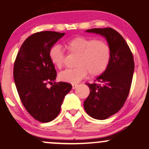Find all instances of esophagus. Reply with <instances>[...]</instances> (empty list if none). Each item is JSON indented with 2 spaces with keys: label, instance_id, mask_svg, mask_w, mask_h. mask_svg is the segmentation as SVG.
Wrapping results in <instances>:
<instances>
[{
  "label": "esophagus",
  "instance_id": "esophagus-1",
  "mask_svg": "<svg viewBox=\"0 0 149 149\" xmlns=\"http://www.w3.org/2000/svg\"><path fill=\"white\" fill-rule=\"evenodd\" d=\"M77 87H78L77 84H72V88H73V90H74V89H76Z\"/></svg>",
  "mask_w": 149,
  "mask_h": 149
}]
</instances>
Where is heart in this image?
<instances>
[{
  "label": "heart",
  "mask_w": 149,
  "mask_h": 149,
  "mask_svg": "<svg viewBox=\"0 0 149 149\" xmlns=\"http://www.w3.org/2000/svg\"><path fill=\"white\" fill-rule=\"evenodd\" d=\"M67 49L71 54H78L75 65L76 67L66 69L59 74L61 81L77 83L87 76H98L107 70L112 59V50L106 41L92 37L78 36L68 40ZM49 59L56 68L64 66L65 54L62 47L54 45L49 51Z\"/></svg>",
  "instance_id": "1"
}]
</instances>
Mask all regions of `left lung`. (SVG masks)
I'll use <instances>...</instances> for the list:
<instances>
[{
	"label": "left lung",
	"instance_id": "obj_1",
	"mask_svg": "<svg viewBox=\"0 0 149 149\" xmlns=\"http://www.w3.org/2000/svg\"><path fill=\"white\" fill-rule=\"evenodd\" d=\"M86 31L105 37L112 50L107 70L97 77L94 83H86L90 93L84 102V109L93 118L104 120L118 112L129 95L134 70V59L123 37L113 29H91Z\"/></svg>",
	"mask_w": 149,
	"mask_h": 149
}]
</instances>
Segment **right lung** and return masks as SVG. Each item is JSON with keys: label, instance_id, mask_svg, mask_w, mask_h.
I'll return each instance as SVG.
<instances>
[{"label": "right lung", "instance_id": "obj_1", "mask_svg": "<svg viewBox=\"0 0 149 149\" xmlns=\"http://www.w3.org/2000/svg\"><path fill=\"white\" fill-rule=\"evenodd\" d=\"M65 34L51 31L33 34L22 44L14 65V80L22 104L42 123L58 116L65 96L72 89L71 84L62 81L47 87L56 77L49 51Z\"/></svg>", "mask_w": 149, "mask_h": 149}]
</instances>
